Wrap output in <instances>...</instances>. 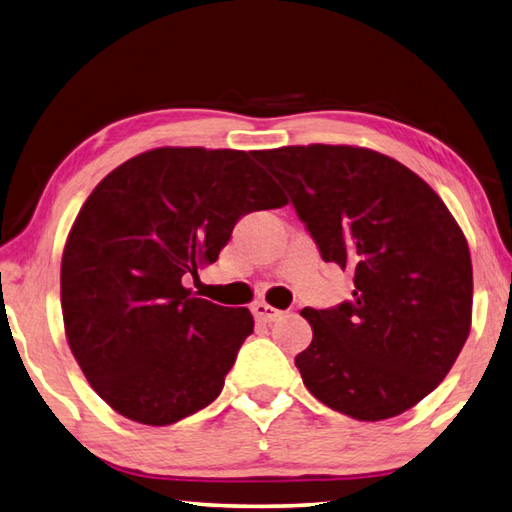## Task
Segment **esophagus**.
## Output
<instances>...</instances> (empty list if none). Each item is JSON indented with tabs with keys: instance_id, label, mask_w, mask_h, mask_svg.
Instances as JSON below:
<instances>
[{
	"instance_id": "esophagus-1",
	"label": "esophagus",
	"mask_w": 512,
	"mask_h": 512,
	"mask_svg": "<svg viewBox=\"0 0 512 512\" xmlns=\"http://www.w3.org/2000/svg\"><path fill=\"white\" fill-rule=\"evenodd\" d=\"M251 312H254V317L258 321H265V324H270V321H276L279 317H283V310H276L274 306H270V303L265 301H258L251 306Z\"/></svg>"
}]
</instances>
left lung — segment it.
Masks as SVG:
<instances>
[{"mask_svg":"<svg viewBox=\"0 0 512 512\" xmlns=\"http://www.w3.org/2000/svg\"><path fill=\"white\" fill-rule=\"evenodd\" d=\"M254 157L290 193L321 258L353 274V301L303 308L308 391L355 420L405 414L459 357L472 326V261L425 179L360 146H283Z\"/></svg>","mask_w":512,"mask_h":512,"instance_id":"obj_1","label":"left lung"}]
</instances>
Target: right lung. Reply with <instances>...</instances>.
I'll use <instances>...</instances> for the list:
<instances>
[{
	"instance_id": "add662e5",
	"label": "right lung",
	"mask_w": 512,
	"mask_h": 512,
	"mask_svg": "<svg viewBox=\"0 0 512 512\" xmlns=\"http://www.w3.org/2000/svg\"><path fill=\"white\" fill-rule=\"evenodd\" d=\"M254 152L152 148L105 175L62 251L67 344L116 414L166 427L220 396L245 339L247 308L184 288L215 263L233 224L288 204Z\"/></svg>"
}]
</instances>
